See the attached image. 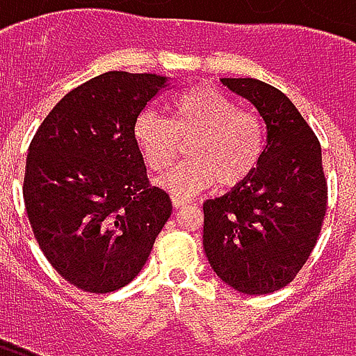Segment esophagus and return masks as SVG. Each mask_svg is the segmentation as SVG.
Here are the masks:
<instances>
[{
  "label": "esophagus",
  "mask_w": 356,
  "mask_h": 356,
  "mask_svg": "<svg viewBox=\"0 0 356 356\" xmlns=\"http://www.w3.org/2000/svg\"><path fill=\"white\" fill-rule=\"evenodd\" d=\"M171 204H173V208L175 209H181V208H185V206H188V200H183V198H171Z\"/></svg>",
  "instance_id": "34e87169"
}]
</instances>
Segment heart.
<instances>
[{"mask_svg":"<svg viewBox=\"0 0 356 356\" xmlns=\"http://www.w3.org/2000/svg\"><path fill=\"white\" fill-rule=\"evenodd\" d=\"M171 122L152 110L140 112L133 139L150 170L175 162L181 143H188V162L156 179V185L175 198H191L217 181L221 188L244 183L261 160L265 133L259 118L238 110L221 91L194 86L173 99Z\"/></svg>","mask_w":356,"mask_h":356,"instance_id":"1","label":"heart"}]
</instances>
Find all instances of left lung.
Wrapping results in <instances>:
<instances>
[{
    "mask_svg": "<svg viewBox=\"0 0 356 356\" xmlns=\"http://www.w3.org/2000/svg\"><path fill=\"white\" fill-rule=\"evenodd\" d=\"M221 83L254 104L265 147L244 183L204 202V252L234 290L273 293L296 278L318 238L328 200L322 150L282 91L254 78Z\"/></svg>",
    "mask_w": 356,
    "mask_h": 356,
    "instance_id": "1",
    "label": "left lung"
}]
</instances>
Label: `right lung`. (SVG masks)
Segmentation results:
<instances>
[{
	"label": "right lung",
	"instance_id": "1",
	"mask_svg": "<svg viewBox=\"0 0 356 356\" xmlns=\"http://www.w3.org/2000/svg\"><path fill=\"white\" fill-rule=\"evenodd\" d=\"M168 86L158 74H101L65 95L30 143L28 219L47 261L80 290L131 282L170 219V196L148 185L133 139L140 110Z\"/></svg>",
	"mask_w": 356,
	"mask_h": 356
}]
</instances>
